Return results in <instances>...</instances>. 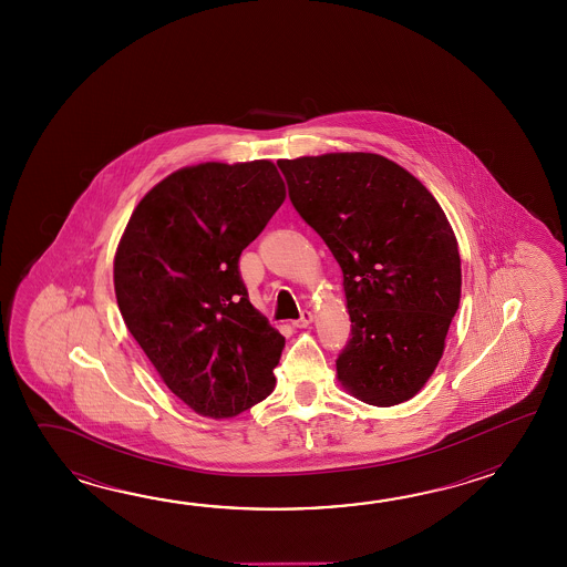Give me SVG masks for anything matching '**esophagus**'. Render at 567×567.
Returning <instances> with one entry per match:
<instances>
[{
    "label": "esophagus",
    "instance_id": "esophagus-1",
    "mask_svg": "<svg viewBox=\"0 0 567 567\" xmlns=\"http://www.w3.org/2000/svg\"><path fill=\"white\" fill-rule=\"evenodd\" d=\"M312 312H301L300 318H298V320H293V322H291V326H293V328H306V326H310L312 324Z\"/></svg>",
    "mask_w": 567,
    "mask_h": 567
}]
</instances>
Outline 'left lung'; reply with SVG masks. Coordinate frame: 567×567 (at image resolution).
Wrapping results in <instances>:
<instances>
[{
    "label": "left lung",
    "mask_w": 567,
    "mask_h": 567,
    "mask_svg": "<svg viewBox=\"0 0 567 567\" xmlns=\"http://www.w3.org/2000/svg\"><path fill=\"white\" fill-rule=\"evenodd\" d=\"M291 205L342 269L350 316L338 383L391 408L415 398L446 349L462 291L458 241L434 194L379 154L279 159Z\"/></svg>",
    "instance_id": "1"
}]
</instances>
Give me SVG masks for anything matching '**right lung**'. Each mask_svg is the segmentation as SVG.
<instances>
[{
    "label": "right lung",
    "instance_id": "add662e5",
    "mask_svg": "<svg viewBox=\"0 0 567 567\" xmlns=\"http://www.w3.org/2000/svg\"><path fill=\"white\" fill-rule=\"evenodd\" d=\"M286 200L269 159L176 169L121 235L113 286L123 322L194 413L235 417L274 391L286 338L255 310L241 251Z\"/></svg>",
    "mask_w": 567,
    "mask_h": 567
}]
</instances>
